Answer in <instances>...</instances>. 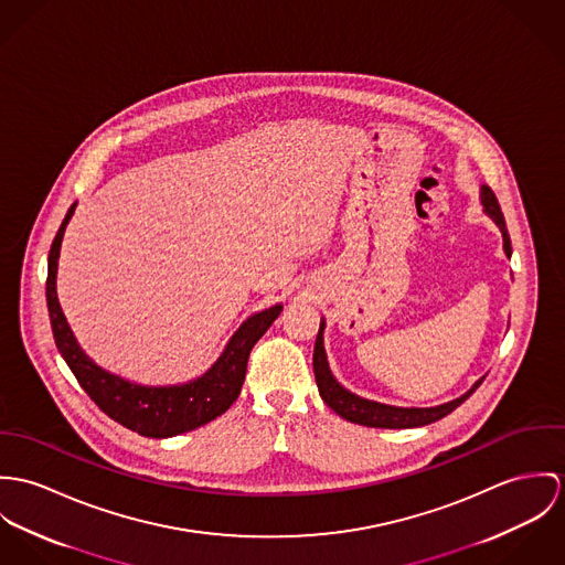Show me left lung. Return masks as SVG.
Here are the masks:
<instances>
[{
    "label": "left lung",
    "instance_id": "obj_1",
    "mask_svg": "<svg viewBox=\"0 0 565 565\" xmlns=\"http://www.w3.org/2000/svg\"><path fill=\"white\" fill-rule=\"evenodd\" d=\"M481 205L483 212L497 223V227L502 234V252L507 257H511V241L507 234V225H504V216H502L501 205L497 201V194L488 186H481ZM324 318H320V329L316 335V344H313V376H316V385L318 392L322 396V401L344 420L355 423V425H364V427H376V429H414V427H425L431 425L439 418H444L446 414H450L452 409H457L479 385L486 376H481L479 381H475V385L463 392L461 396L441 403L436 407H396V405H385V403H376L369 401L364 396L353 394L351 390H347L329 369L327 362V351H324Z\"/></svg>",
    "mask_w": 565,
    "mask_h": 565
}]
</instances>
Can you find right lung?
<instances>
[{
  "label": "right lung",
  "instance_id": "right-lung-1",
  "mask_svg": "<svg viewBox=\"0 0 565 565\" xmlns=\"http://www.w3.org/2000/svg\"><path fill=\"white\" fill-rule=\"evenodd\" d=\"M73 203L64 216L63 225L52 243L47 259V310L52 333L66 366L97 403V407L113 420L145 438H173L207 425L225 414L238 398L247 375V362L255 342L268 331L275 318L284 310L281 303L249 316L230 338L218 360L203 373L186 383L173 385H142L124 376L108 373L97 366L79 347L71 331L58 301L56 277L58 257L63 247L64 230L75 212Z\"/></svg>",
  "mask_w": 565,
  "mask_h": 565
}]
</instances>
